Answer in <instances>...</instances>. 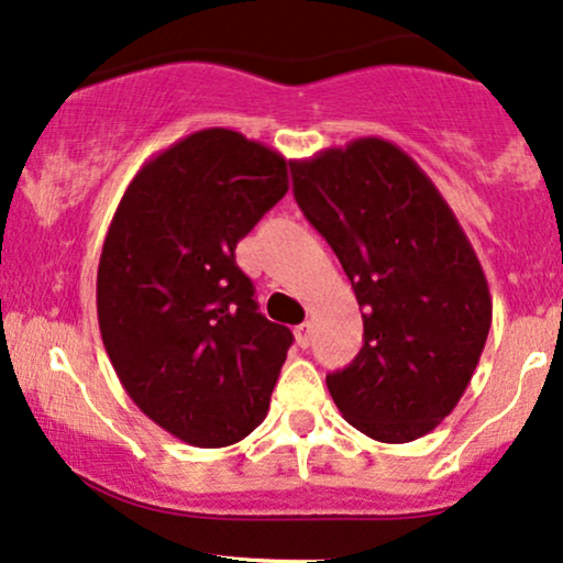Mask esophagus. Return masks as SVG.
I'll return each instance as SVG.
<instances>
[{
  "label": "esophagus",
  "mask_w": 563,
  "mask_h": 563,
  "mask_svg": "<svg viewBox=\"0 0 563 563\" xmlns=\"http://www.w3.org/2000/svg\"><path fill=\"white\" fill-rule=\"evenodd\" d=\"M310 334H313V325L310 323H300L295 329V342L300 346H308L310 344Z\"/></svg>",
  "instance_id": "obj_1"
}]
</instances>
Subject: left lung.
Here are the masks:
<instances>
[{
  "mask_svg": "<svg viewBox=\"0 0 563 563\" xmlns=\"http://www.w3.org/2000/svg\"><path fill=\"white\" fill-rule=\"evenodd\" d=\"M295 200L323 234L363 310V350L329 373L352 428L420 439L473 378L490 331L488 282L439 187L384 137L292 162Z\"/></svg>",
  "mask_w": 563,
  "mask_h": 563,
  "instance_id": "1",
  "label": "left lung"
}]
</instances>
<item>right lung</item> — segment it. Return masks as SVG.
<instances>
[{
	"label": "right lung",
	"instance_id": "right-lung-1",
	"mask_svg": "<svg viewBox=\"0 0 563 563\" xmlns=\"http://www.w3.org/2000/svg\"><path fill=\"white\" fill-rule=\"evenodd\" d=\"M287 190L279 151L208 128L145 162L109 224L103 346L141 412L190 446H232L268 412L292 331L258 313L234 247Z\"/></svg>",
	"mask_w": 563,
	"mask_h": 563
}]
</instances>
